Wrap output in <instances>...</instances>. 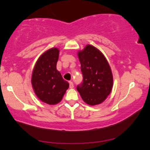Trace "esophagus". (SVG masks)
<instances>
[{
  "label": "esophagus",
  "mask_w": 150,
  "mask_h": 150,
  "mask_svg": "<svg viewBox=\"0 0 150 150\" xmlns=\"http://www.w3.org/2000/svg\"><path fill=\"white\" fill-rule=\"evenodd\" d=\"M69 87L70 88H74V84L72 81H69Z\"/></svg>",
  "instance_id": "34e87169"
}]
</instances>
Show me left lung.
<instances>
[{
  "label": "left lung",
  "instance_id": "obj_1",
  "mask_svg": "<svg viewBox=\"0 0 150 150\" xmlns=\"http://www.w3.org/2000/svg\"><path fill=\"white\" fill-rule=\"evenodd\" d=\"M77 55L83 75V83L77 86V91L87 104H100L112 88L110 67L103 53L93 45H86Z\"/></svg>",
  "mask_w": 150,
  "mask_h": 150
}]
</instances>
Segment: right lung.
<instances>
[{
    "label": "right lung",
    "mask_w": 150,
    "mask_h": 150,
    "mask_svg": "<svg viewBox=\"0 0 150 150\" xmlns=\"http://www.w3.org/2000/svg\"><path fill=\"white\" fill-rule=\"evenodd\" d=\"M59 49L51 48L43 53L33 68L31 85L40 100L49 105L60 102L69 83L56 69Z\"/></svg>",
    "instance_id": "obj_1"
}]
</instances>
